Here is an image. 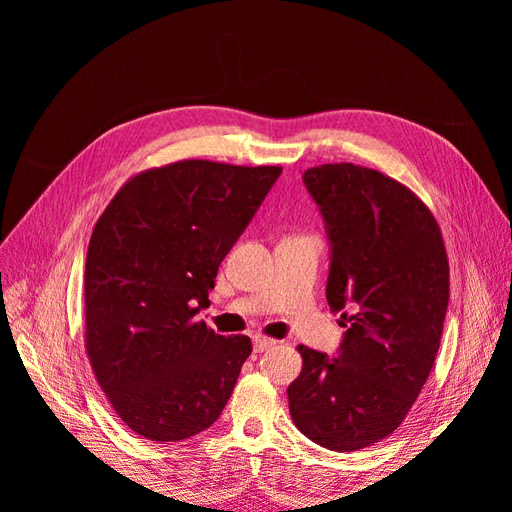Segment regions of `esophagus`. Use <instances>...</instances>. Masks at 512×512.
<instances>
[{
  "label": "esophagus",
  "instance_id": "1",
  "mask_svg": "<svg viewBox=\"0 0 512 512\" xmlns=\"http://www.w3.org/2000/svg\"><path fill=\"white\" fill-rule=\"evenodd\" d=\"M275 346V339H269L265 335H254V352H265Z\"/></svg>",
  "mask_w": 512,
  "mask_h": 512
}]
</instances>
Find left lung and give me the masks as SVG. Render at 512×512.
Returning a JSON list of instances; mask_svg holds the SVG:
<instances>
[{
	"instance_id": "1",
	"label": "left lung",
	"mask_w": 512,
	"mask_h": 512,
	"mask_svg": "<svg viewBox=\"0 0 512 512\" xmlns=\"http://www.w3.org/2000/svg\"><path fill=\"white\" fill-rule=\"evenodd\" d=\"M331 245L327 301L342 316L335 356L299 346L290 416L312 442L359 451L393 433L427 382L448 307L440 226L406 185L354 164L305 170Z\"/></svg>"
}]
</instances>
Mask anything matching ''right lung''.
<instances>
[{"label":"right lung","instance_id":"add662e5","mask_svg":"<svg viewBox=\"0 0 512 512\" xmlns=\"http://www.w3.org/2000/svg\"><path fill=\"white\" fill-rule=\"evenodd\" d=\"M280 175L183 160L136 175L100 215L85 265V346L138 436L179 442L222 414L252 342L194 316Z\"/></svg>","mask_w":512,"mask_h":512}]
</instances>
